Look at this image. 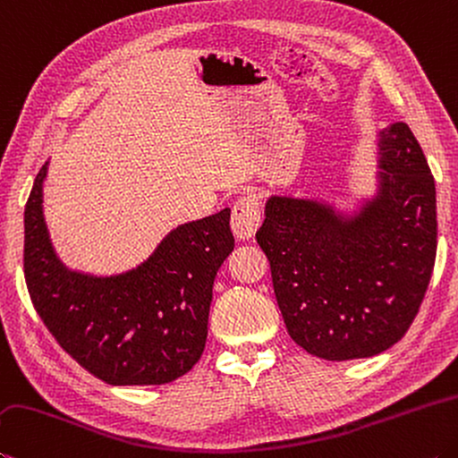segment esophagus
<instances>
[{
	"mask_svg": "<svg viewBox=\"0 0 458 458\" xmlns=\"http://www.w3.org/2000/svg\"><path fill=\"white\" fill-rule=\"evenodd\" d=\"M262 216H260V200L258 196L248 194L242 196L232 208V232L238 240H250L258 226H260Z\"/></svg>",
	"mask_w": 458,
	"mask_h": 458,
	"instance_id": "obj_1",
	"label": "esophagus"
}]
</instances>
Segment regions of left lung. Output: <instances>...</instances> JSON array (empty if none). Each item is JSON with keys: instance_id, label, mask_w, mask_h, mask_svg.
<instances>
[{"instance_id": "obj_1", "label": "left lung", "mask_w": 458, "mask_h": 458, "mask_svg": "<svg viewBox=\"0 0 458 458\" xmlns=\"http://www.w3.org/2000/svg\"><path fill=\"white\" fill-rule=\"evenodd\" d=\"M382 188L354 220L272 196L256 242L296 344L327 360L398 343L425 301L437 258L435 178L404 122L380 131Z\"/></svg>"}]
</instances>
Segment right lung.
Wrapping results in <instances>:
<instances>
[{
    "instance_id": "right-lung-1",
    "label": "right lung",
    "mask_w": 458,
    "mask_h": 458,
    "mask_svg": "<svg viewBox=\"0 0 458 458\" xmlns=\"http://www.w3.org/2000/svg\"><path fill=\"white\" fill-rule=\"evenodd\" d=\"M26 204L23 272L39 318L80 367L114 386L165 385L204 352L216 272L234 250L230 210L182 224L138 268L118 276L70 272L41 214V182Z\"/></svg>"
}]
</instances>
